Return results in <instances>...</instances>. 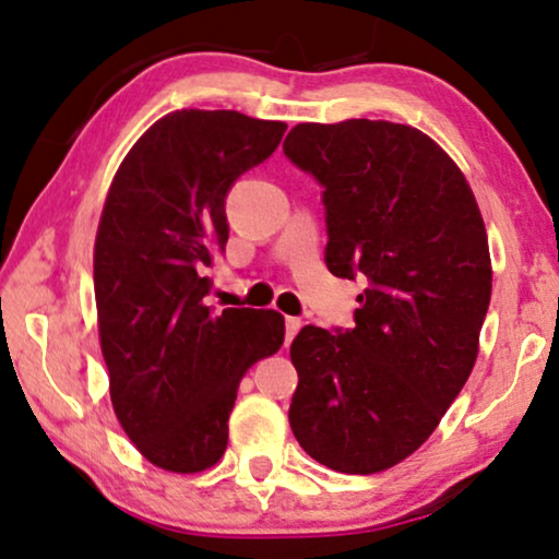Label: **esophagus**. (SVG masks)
Instances as JSON below:
<instances>
[{
	"instance_id": "obj_1",
	"label": "esophagus",
	"mask_w": 559,
	"mask_h": 559,
	"mask_svg": "<svg viewBox=\"0 0 559 559\" xmlns=\"http://www.w3.org/2000/svg\"><path fill=\"white\" fill-rule=\"evenodd\" d=\"M300 329H302V321H300V318H293V316H289L287 321H285V338H287V344L293 342L295 333L300 331Z\"/></svg>"
}]
</instances>
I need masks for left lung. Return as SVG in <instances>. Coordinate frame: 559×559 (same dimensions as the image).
I'll use <instances>...</instances> for the list:
<instances>
[{
    "label": "left lung",
    "instance_id": "left-lung-1",
    "mask_svg": "<svg viewBox=\"0 0 559 559\" xmlns=\"http://www.w3.org/2000/svg\"><path fill=\"white\" fill-rule=\"evenodd\" d=\"M285 156L323 185L336 277H361L354 329L289 346V426L321 465L374 475L411 456L473 372L490 306L488 234L444 148L388 120L300 122Z\"/></svg>",
    "mask_w": 559,
    "mask_h": 559
}]
</instances>
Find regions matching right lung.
<instances>
[{"label":"right lung","mask_w":559,"mask_h":559,"mask_svg":"<svg viewBox=\"0 0 559 559\" xmlns=\"http://www.w3.org/2000/svg\"><path fill=\"white\" fill-rule=\"evenodd\" d=\"M287 126L236 110H177L122 158L94 241L99 346L115 416L151 465L192 475L228 447L238 382L285 342L277 310L205 306L202 270L226 251L230 185Z\"/></svg>","instance_id":"1"}]
</instances>
